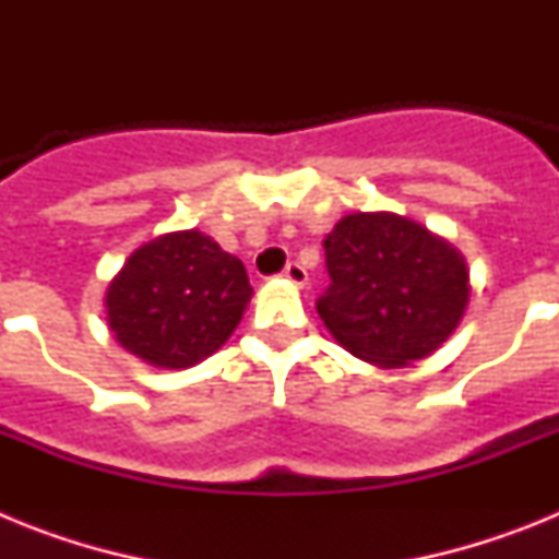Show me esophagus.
I'll return each instance as SVG.
<instances>
[{
	"label": "esophagus",
	"instance_id": "obj_1",
	"mask_svg": "<svg viewBox=\"0 0 559 559\" xmlns=\"http://www.w3.org/2000/svg\"><path fill=\"white\" fill-rule=\"evenodd\" d=\"M283 276H285V280H288L290 285H294V288H305V285H308V271H305L299 263H288V265H285Z\"/></svg>",
	"mask_w": 559,
	"mask_h": 559
}]
</instances>
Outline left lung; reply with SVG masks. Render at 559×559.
I'll use <instances>...</instances> for the list:
<instances>
[{
	"instance_id": "8db88e82",
	"label": "left lung",
	"mask_w": 559,
	"mask_h": 559,
	"mask_svg": "<svg viewBox=\"0 0 559 559\" xmlns=\"http://www.w3.org/2000/svg\"><path fill=\"white\" fill-rule=\"evenodd\" d=\"M324 254L333 285L316 310L341 347L372 367H412L437 353L471 302L462 251L397 212L344 215Z\"/></svg>"
}]
</instances>
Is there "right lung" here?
<instances>
[{
  "instance_id": "1",
  "label": "right lung",
  "mask_w": 559,
  "mask_h": 559,
  "mask_svg": "<svg viewBox=\"0 0 559 559\" xmlns=\"http://www.w3.org/2000/svg\"><path fill=\"white\" fill-rule=\"evenodd\" d=\"M243 263L199 229L133 249L106 288L117 344L159 369H190L224 347L251 302Z\"/></svg>"
}]
</instances>
